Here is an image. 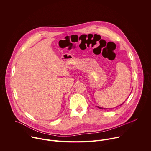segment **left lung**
Listing matches in <instances>:
<instances>
[{
  "label": "left lung",
  "mask_w": 151,
  "mask_h": 151,
  "mask_svg": "<svg viewBox=\"0 0 151 151\" xmlns=\"http://www.w3.org/2000/svg\"><path fill=\"white\" fill-rule=\"evenodd\" d=\"M124 102H123V104H124ZM97 107H98V108H99V109H107V108H101V107H99V106H97Z\"/></svg>",
  "instance_id": "1"
}]
</instances>
